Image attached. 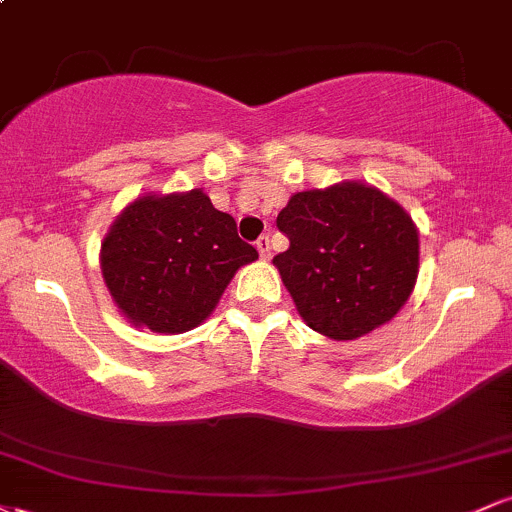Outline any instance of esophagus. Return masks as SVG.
<instances>
[{"label": "esophagus", "instance_id": "34e87169", "mask_svg": "<svg viewBox=\"0 0 512 512\" xmlns=\"http://www.w3.org/2000/svg\"><path fill=\"white\" fill-rule=\"evenodd\" d=\"M255 248H257V252H260L262 260H269V255H272V252H269V236H260V238H257Z\"/></svg>", "mask_w": 512, "mask_h": 512}]
</instances>
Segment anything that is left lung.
I'll use <instances>...</instances> for the list:
<instances>
[{"label": "left lung", "instance_id": "obj_1", "mask_svg": "<svg viewBox=\"0 0 512 512\" xmlns=\"http://www.w3.org/2000/svg\"><path fill=\"white\" fill-rule=\"evenodd\" d=\"M289 248L274 257L308 327L356 339L392 320L419 272V233L375 187L342 182L298 192L276 216Z\"/></svg>", "mask_w": 512, "mask_h": 512}]
</instances>
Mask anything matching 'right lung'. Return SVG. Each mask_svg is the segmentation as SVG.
<instances>
[{
  "instance_id": "1",
  "label": "right lung",
  "mask_w": 512,
  "mask_h": 512,
  "mask_svg": "<svg viewBox=\"0 0 512 512\" xmlns=\"http://www.w3.org/2000/svg\"><path fill=\"white\" fill-rule=\"evenodd\" d=\"M257 250L238 238L231 214L202 190L142 197L117 216L101 248V269L117 308L134 325L178 334L216 308L238 267Z\"/></svg>"
}]
</instances>
